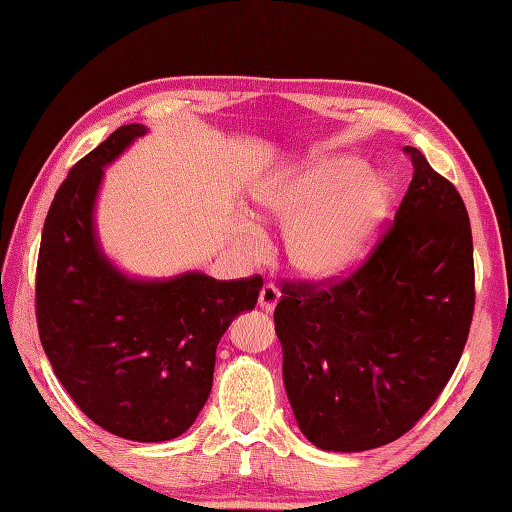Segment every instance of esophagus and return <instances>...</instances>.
<instances>
[{"label": "esophagus", "mask_w": 512, "mask_h": 512, "mask_svg": "<svg viewBox=\"0 0 512 512\" xmlns=\"http://www.w3.org/2000/svg\"><path fill=\"white\" fill-rule=\"evenodd\" d=\"M279 301V288L275 284H264V288L259 290V308L266 312H273Z\"/></svg>", "instance_id": "obj_1"}]
</instances>
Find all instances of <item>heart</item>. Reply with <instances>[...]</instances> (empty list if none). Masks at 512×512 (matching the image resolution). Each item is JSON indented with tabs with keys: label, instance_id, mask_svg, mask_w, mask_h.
<instances>
[{
	"label": "heart",
	"instance_id": "heart-1",
	"mask_svg": "<svg viewBox=\"0 0 512 512\" xmlns=\"http://www.w3.org/2000/svg\"><path fill=\"white\" fill-rule=\"evenodd\" d=\"M361 160L334 156L264 182L255 193L266 220L288 224L286 257L301 277L325 281L350 270L387 213L389 182ZM248 233L259 237L257 228Z\"/></svg>",
	"mask_w": 512,
	"mask_h": 512
}]
</instances>
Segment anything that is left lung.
Returning a JSON list of instances; mask_svg holds the SVG:
<instances>
[{
	"mask_svg": "<svg viewBox=\"0 0 512 512\" xmlns=\"http://www.w3.org/2000/svg\"><path fill=\"white\" fill-rule=\"evenodd\" d=\"M413 178L394 222L354 273L286 281L275 308L299 429L325 451L398 440L447 387L475 308L462 195L405 147Z\"/></svg>",
	"mask_w": 512,
	"mask_h": 512,
	"instance_id": "1",
	"label": "left lung"
}]
</instances>
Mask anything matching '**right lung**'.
<instances>
[{
	"instance_id": "add662e5",
	"label": "right lung",
	"mask_w": 512,
	"mask_h": 512,
	"mask_svg": "<svg viewBox=\"0 0 512 512\" xmlns=\"http://www.w3.org/2000/svg\"><path fill=\"white\" fill-rule=\"evenodd\" d=\"M145 132L118 127L61 182L41 233L35 310L43 352L85 416L118 438L165 442L198 418L217 343L255 308L264 279H129L101 253L92 215L103 167Z\"/></svg>"
}]
</instances>
